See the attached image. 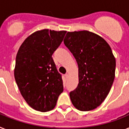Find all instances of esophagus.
<instances>
[{"mask_svg":"<svg viewBox=\"0 0 129 129\" xmlns=\"http://www.w3.org/2000/svg\"><path fill=\"white\" fill-rule=\"evenodd\" d=\"M64 77H65L66 78H69V74H67V73L64 74Z\"/></svg>","mask_w":129,"mask_h":129,"instance_id":"obj_1","label":"esophagus"}]
</instances>
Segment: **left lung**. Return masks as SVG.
I'll use <instances>...</instances> for the list:
<instances>
[{
  "label": "left lung",
  "instance_id": "8db88e82",
  "mask_svg": "<svg viewBox=\"0 0 129 129\" xmlns=\"http://www.w3.org/2000/svg\"><path fill=\"white\" fill-rule=\"evenodd\" d=\"M64 43L76 59L79 83L70 92L74 107L93 110L107 96L115 79L116 62L109 44L88 31L68 32Z\"/></svg>",
  "mask_w": 129,
  "mask_h": 129
}]
</instances>
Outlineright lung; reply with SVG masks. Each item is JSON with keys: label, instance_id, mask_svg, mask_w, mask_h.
Listing matches in <instances>:
<instances>
[{"label": "right lung", "instance_id": "obj_1", "mask_svg": "<svg viewBox=\"0 0 129 129\" xmlns=\"http://www.w3.org/2000/svg\"><path fill=\"white\" fill-rule=\"evenodd\" d=\"M66 33L38 31L25 39L17 53L14 69L16 84L27 104L39 111L53 109L63 91L62 75L52 55Z\"/></svg>", "mask_w": 129, "mask_h": 129}]
</instances>
